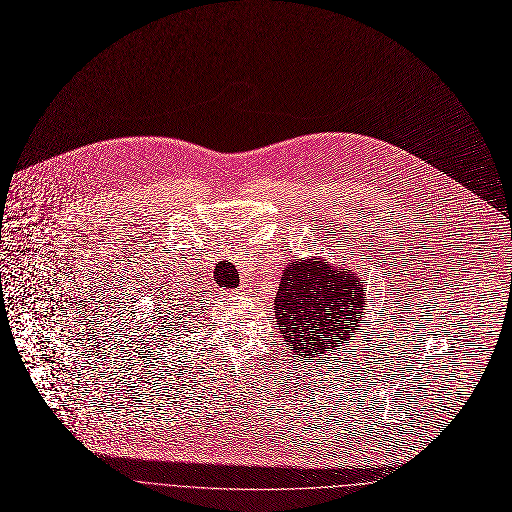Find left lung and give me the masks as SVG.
Wrapping results in <instances>:
<instances>
[{"instance_id":"obj_1","label":"left lung","mask_w":512,"mask_h":512,"mask_svg":"<svg viewBox=\"0 0 512 512\" xmlns=\"http://www.w3.org/2000/svg\"><path fill=\"white\" fill-rule=\"evenodd\" d=\"M369 298L347 266L319 256L290 260L274 296V319L284 345L298 359L321 357L351 343Z\"/></svg>"}]
</instances>
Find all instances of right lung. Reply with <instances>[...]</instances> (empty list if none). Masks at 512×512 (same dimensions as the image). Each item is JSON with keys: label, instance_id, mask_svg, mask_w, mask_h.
Returning a JSON list of instances; mask_svg holds the SVG:
<instances>
[{"label": "right lung", "instance_id": "obj_1", "mask_svg": "<svg viewBox=\"0 0 512 512\" xmlns=\"http://www.w3.org/2000/svg\"><path fill=\"white\" fill-rule=\"evenodd\" d=\"M165 305L168 306V309L165 310L163 306L161 311H157V315H153V319H157V327H159L161 337H167V335L177 337V333L185 331V327H187V321H183L187 317V311H183L185 306L175 304V302H169ZM181 326L184 327L183 330L180 329Z\"/></svg>", "mask_w": 512, "mask_h": 512}]
</instances>
